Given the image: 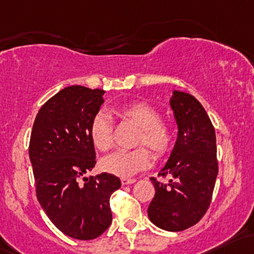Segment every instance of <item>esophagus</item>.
<instances>
[{
    "mask_svg": "<svg viewBox=\"0 0 254 254\" xmlns=\"http://www.w3.org/2000/svg\"><path fill=\"white\" fill-rule=\"evenodd\" d=\"M135 182H136L135 178H122V185L123 186L132 185V183H135Z\"/></svg>",
    "mask_w": 254,
    "mask_h": 254,
    "instance_id": "esophagus-1",
    "label": "esophagus"
}]
</instances>
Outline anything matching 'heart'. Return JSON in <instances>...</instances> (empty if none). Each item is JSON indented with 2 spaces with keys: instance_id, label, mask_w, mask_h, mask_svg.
I'll list each match as a JSON object with an SVG mask.
<instances>
[{
  "instance_id": "1",
  "label": "heart",
  "mask_w": 254,
  "mask_h": 254,
  "mask_svg": "<svg viewBox=\"0 0 254 254\" xmlns=\"http://www.w3.org/2000/svg\"><path fill=\"white\" fill-rule=\"evenodd\" d=\"M114 113L123 121L131 123L138 127L136 146L144 144L155 157L168 152L172 141L171 129L166 123L159 121V113L152 106L144 102H127L114 108ZM90 138L95 148L106 152L111 148L112 124L107 113L97 112L90 123ZM150 164L148 150L143 147L130 152H116L102 159L101 166L105 171L122 177H130Z\"/></svg>"
}]
</instances>
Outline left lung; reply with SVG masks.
<instances>
[{
    "instance_id": "left-lung-1",
    "label": "left lung",
    "mask_w": 254,
    "mask_h": 254,
    "mask_svg": "<svg viewBox=\"0 0 254 254\" xmlns=\"http://www.w3.org/2000/svg\"><path fill=\"white\" fill-rule=\"evenodd\" d=\"M177 124V140L160 176L150 178L155 195L148 206L149 221L168 231L196 224L207 211L218 175L216 132L205 108L190 94L174 90L170 97Z\"/></svg>"
}]
</instances>
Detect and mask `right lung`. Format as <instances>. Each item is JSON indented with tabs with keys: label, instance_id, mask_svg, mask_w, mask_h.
<instances>
[{
	"label": "right lung",
	"instance_id": "1",
	"mask_svg": "<svg viewBox=\"0 0 254 254\" xmlns=\"http://www.w3.org/2000/svg\"><path fill=\"white\" fill-rule=\"evenodd\" d=\"M104 94L82 85L60 90L38 111L30 138L38 201L53 224L77 240H93L110 227V197L122 186L106 172L85 177L96 164L89 129Z\"/></svg>",
	"mask_w": 254,
	"mask_h": 254
}]
</instances>
